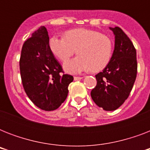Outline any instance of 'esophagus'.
<instances>
[{"mask_svg": "<svg viewBox=\"0 0 150 150\" xmlns=\"http://www.w3.org/2000/svg\"><path fill=\"white\" fill-rule=\"evenodd\" d=\"M82 77H79V76H75L74 77V79L75 80V81H77V80H80V79H82Z\"/></svg>", "mask_w": 150, "mask_h": 150, "instance_id": "obj_1", "label": "esophagus"}]
</instances>
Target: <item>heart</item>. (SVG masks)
Here are the masks:
<instances>
[{
  "label": "heart",
  "instance_id": "heart-1",
  "mask_svg": "<svg viewBox=\"0 0 150 150\" xmlns=\"http://www.w3.org/2000/svg\"><path fill=\"white\" fill-rule=\"evenodd\" d=\"M50 48L52 53L63 62L77 50L79 56L64 64L66 71L79 73L90 70L92 72H97L109 64L113 43L110 37L97 31L76 29L67 32L64 38L52 37Z\"/></svg>",
  "mask_w": 150,
  "mask_h": 150
}]
</instances>
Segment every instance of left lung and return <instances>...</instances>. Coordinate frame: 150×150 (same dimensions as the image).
<instances>
[{"label":"left lung","mask_w":150,"mask_h":150,"mask_svg":"<svg viewBox=\"0 0 150 150\" xmlns=\"http://www.w3.org/2000/svg\"><path fill=\"white\" fill-rule=\"evenodd\" d=\"M115 35L114 50L109 64L96 75V87L91 97L104 110H114L128 99L137 75L136 50L132 42L117 26L110 28Z\"/></svg>","instance_id":"left-lung-1"}]
</instances>
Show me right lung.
I'll list each match as a JSON object with an SVG mask.
<instances>
[{"instance_id":"right-lung-1","label":"right lung","mask_w":150,"mask_h":150,"mask_svg":"<svg viewBox=\"0 0 150 150\" xmlns=\"http://www.w3.org/2000/svg\"><path fill=\"white\" fill-rule=\"evenodd\" d=\"M19 68L25 92L36 107L46 111L54 110L66 100L68 86L74 78L64 73L54 57L44 26L25 41Z\"/></svg>"}]
</instances>
